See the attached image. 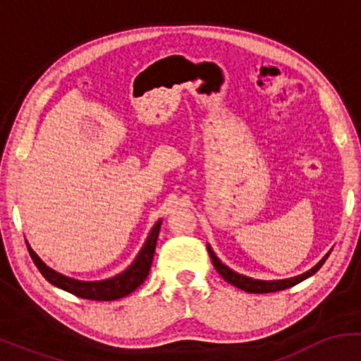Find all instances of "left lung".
<instances>
[{
    "instance_id": "1",
    "label": "left lung",
    "mask_w": 361,
    "mask_h": 361,
    "mask_svg": "<svg viewBox=\"0 0 361 361\" xmlns=\"http://www.w3.org/2000/svg\"><path fill=\"white\" fill-rule=\"evenodd\" d=\"M207 250H209V255H210V259H212L215 270L219 271V275L222 276L224 280L229 281L231 285H234V287L244 290V292H250V293H268V292H279V290H285V288H290L293 287V285H297L299 281L305 280L307 276L314 275L319 268L324 264V261L327 259L326 255L324 258H322L316 267L312 268V270L305 271L304 275H299V276H293V279H288V280H275V281H263V280H252V279H247V276H243L239 275V273H235L233 270H229V268L226 267V264H222L221 261H219L217 256L214 255V251L210 250V246H207Z\"/></svg>"
}]
</instances>
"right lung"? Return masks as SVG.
Here are the masks:
<instances>
[{
  "label": "right lung",
  "instance_id": "obj_1",
  "mask_svg": "<svg viewBox=\"0 0 361 361\" xmlns=\"http://www.w3.org/2000/svg\"><path fill=\"white\" fill-rule=\"evenodd\" d=\"M159 227L161 221L156 222V226L152 227L151 234H149L146 244L142 246V250L137 255L134 263L127 268L126 271L120 273V275L114 276V279L103 280V281H80L68 279V276L61 275V273L54 271L52 268H49L39 256L35 255V251L32 250L27 244L28 252H30V258L34 259L35 267L39 268V271L42 273V276L49 283H52L54 287H59L66 292L73 293V295L81 297V299H90V300H117L122 297L128 295V293L134 292L135 288L142 285V281L147 279L149 270H151L152 258H154L156 251V243L157 235H159Z\"/></svg>",
  "mask_w": 361,
  "mask_h": 361
}]
</instances>
